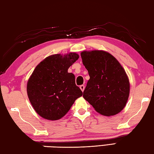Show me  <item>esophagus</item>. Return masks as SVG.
I'll use <instances>...</instances> for the list:
<instances>
[{"label":"esophagus","mask_w":154,"mask_h":154,"mask_svg":"<svg viewBox=\"0 0 154 154\" xmlns=\"http://www.w3.org/2000/svg\"><path fill=\"white\" fill-rule=\"evenodd\" d=\"M80 88L81 89V91H82V92L85 91V85H80Z\"/></svg>","instance_id":"34e87169"}]
</instances>
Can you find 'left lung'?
<instances>
[{"instance_id":"8db88e82","label":"left lung","mask_w":154,"mask_h":154,"mask_svg":"<svg viewBox=\"0 0 154 154\" xmlns=\"http://www.w3.org/2000/svg\"><path fill=\"white\" fill-rule=\"evenodd\" d=\"M81 57L90 76L83 97L103 115L121 112L128 100L129 82L119 62L104 51H85Z\"/></svg>"}]
</instances>
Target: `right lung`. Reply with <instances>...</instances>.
<instances>
[{
    "instance_id": "right-lung-1",
    "label": "right lung",
    "mask_w": 154,
    "mask_h": 154,
    "mask_svg": "<svg viewBox=\"0 0 154 154\" xmlns=\"http://www.w3.org/2000/svg\"><path fill=\"white\" fill-rule=\"evenodd\" d=\"M79 58L76 53L52 55L36 66L28 80L29 99L35 111L45 119L63 117L82 92L68 69Z\"/></svg>"
}]
</instances>
